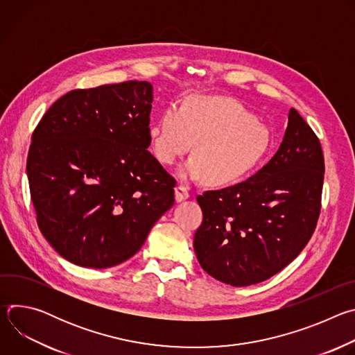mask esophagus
Returning a JSON list of instances; mask_svg holds the SVG:
<instances>
[{"label":"esophagus","mask_w":355,"mask_h":355,"mask_svg":"<svg viewBox=\"0 0 355 355\" xmlns=\"http://www.w3.org/2000/svg\"><path fill=\"white\" fill-rule=\"evenodd\" d=\"M174 195H175V200H177V202H182V200H185V199L189 198V192H188V189H187L184 185L175 187Z\"/></svg>","instance_id":"34e87169"}]
</instances>
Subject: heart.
I'll use <instances>...</instances> for the list:
<instances>
[{
  "instance_id": "b5f03b06",
  "label": "heart",
  "mask_w": 355,
  "mask_h": 355,
  "mask_svg": "<svg viewBox=\"0 0 355 355\" xmlns=\"http://www.w3.org/2000/svg\"><path fill=\"white\" fill-rule=\"evenodd\" d=\"M156 159L174 164L193 146V157L180 177L199 178L215 185L233 184L254 171L266 159L271 133L237 101L225 96L192 95L181 108L167 107L148 128Z\"/></svg>"
}]
</instances>
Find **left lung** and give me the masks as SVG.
<instances>
[{
  "mask_svg": "<svg viewBox=\"0 0 355 355\" xmlns=\"http://www.w3.org/2000/svg\"><path fill=\"white\" fill-rule=\"evenodd\" d=\"M323 175L320 141L291 108L282 143L261 170L198 195L204 220L193 250L200 267L232 286L259 284L284 270L315 232Z\"/></svg>",
  "mask_w": 355,
  "mask_h": 355,
  "instance_id": "8db88e82",
  "label": "left lung"
}]
</instances>
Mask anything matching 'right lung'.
Segmentation results:
<instances>
[{
	"label": "right lung",
	"instance_id": "obj_1",
	"mask_svg": "<svg viewBox=\"0 0 355 355\" xmlns=\"http://www.w3.org/2000/svg\"><path fill=\"white\" fill-rule=\"evenodd\" d=\"M151 103L147 81L74 89L32 135L26 174L37 225L76 266L126 261L174 205L175 181L147 150Z\"/></svg>",
	"mask_w": 355,
	"mask_h": 355
}]
</instances>
